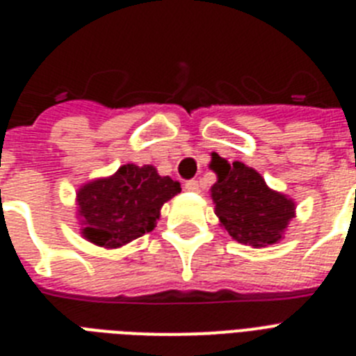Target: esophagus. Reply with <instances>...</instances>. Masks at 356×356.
<instances>
[{
	"label": "esophagus",
	"instance_id": "1",
	"mask_svg": "<svg viewBox=\"0 0 356 356\" xmlns=\"http://www.w3.org/2000/svg\"><path fill=\"white\" fill-rule=\"evenodd\" d=\"M185 191H188V193H200V184H197V180H188L185 184Z\"/></svg>",
	"mask_w": 356,
	"mask_h": 356
}]
</instances>
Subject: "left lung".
<instances>
[{
    "instance_id": "left-lung-1",
    "label": "left lung",
    "mask_w": 356,
    "mask_h": 356,
    "mask_svg": "<svg viewBox=\"0 0 356 356\" xmlns=\"http://www.w3.org/2000/svg\"><path fill=\"white\" fill-rule=\"evenodd\" d=\"M210 168L217 175L210 187L213 212L229 237L251 248H267L284 238L296 217L292 197L269 187L246 163L219 159Z\"/></svg>"
}]
</instances>
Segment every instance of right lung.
I'll use <instances>...</instances> for the list:
<instances>
[{"label":"right lung","mask_w":356,"mask_h":356,"mask_svg":"<svg viewBox=\"0 0 356 356\" xmlns=\"http://www.w3.org/2000/svg\"><path fill=\"white\" fill-rule=\"evenodd\" d=\"M178 181L160 176L153 165L124 163L114 175L81 185L76 217L85 241L118 250L153 232L163 203L180 193Z\"/></svg>","instance_id":"right-lung-1"}]
</instances>
